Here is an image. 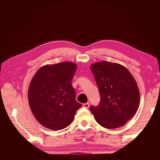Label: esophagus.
Returning <instances> with one entry per match:
<instances>
[{"label":"esophagus","mask_w":160,"mask_h":160,"mask_svg":"<svg viewBox=\"0 0 160 160\" xmlns=\"http://www.w3.org/2000/svg\"><path fill=\"white\" fill-rule=\"evenodd\" d=\"M83 107L85 108H89V103H85L83 104Z\"/></svg>","instance_id":"34e87169"}]
</instances>
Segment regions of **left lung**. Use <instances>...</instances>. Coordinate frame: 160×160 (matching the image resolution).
Wrapping results in <instances>:
<instances>
[{
    "mask_svg": "<svg viewBox=\"0 0 160 160\" xmlns=\"http://www.w3.org/2000/svg\"><path fill=\"white\" fill-rule=\"evenodd\" d=\"M98 85L100 102L90 110L101 126L115 129L122 126L136 112L139 91L136 81L125 67L108 61L91 66Z\"/></svg>",
    "mask_w": 160,
    "mask_h": 160,
    "instance_id": "left-lung-1",
    "label": "left lung"
}]
</instances>
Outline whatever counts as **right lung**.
Returning <instances> with one entry per match:
<instances>
[{
	"label": "right lung",
	"instance_id": "add662e5",
	"mask_svg": "<svg viewBox=\"0 0 160 160\" xmlns=\"http://www.w3.org/2000/svg\"><path fill=\"white\" fill-rule=\"evenodd\" d=\"M76 69L71 62L48 65L38 70L32 79L28 103L35 118L44 127L52 130L65 128L82 106L76 101L71 84Z\"/></svg>",
	"mask_w": 160,
	"mask_h": 160
}]
</instances>
